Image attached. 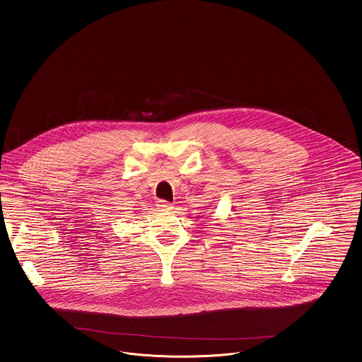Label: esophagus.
<instances>
[{
	"instance_id": "34e87169",
	"label": "esophagus",
	"mask_w": 362,
	"mask_h": 362,
	"mask_svg": "<svg viewBox=\"0 0 362 362\" xmlns=\"http://www.w3.org/2000/svg\"><path fill=\"white\" fill-rule=\"evenodd\" d=\"M156 206H157V209H158L160 211H167V210H171V209H173V204L160 199V201H157V205H156Z\"/></svg>"
}]
</instances>
